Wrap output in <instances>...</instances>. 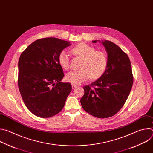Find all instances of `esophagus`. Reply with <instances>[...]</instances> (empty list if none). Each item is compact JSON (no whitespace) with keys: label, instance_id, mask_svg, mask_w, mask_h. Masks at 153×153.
I'll return each mask as SVG.
<instances>
[{"label":"esophagus","instance_id":"esophagus-1","mask_svg":"<svg viewBox=\"0 0 153 153\" xmlns=\"http://www.w3.org/2000/svg\"><path fill=\"white\" fill-rule=\"evenodd\" d=\"M71 86H72V88H73V89H74V88H76V87H77V86L76 85H74V84H72V85H71Z\"/></svg>","mask_w":153,"mask_h":153}]
</instances>
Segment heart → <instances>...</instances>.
<instances>
[{"label": "heart", "instance_id": "b5f03b06", "mask_svg": "<svg viewBox=\"0 0 153 153\" xmlns=\"http://www.w3.org/2000/svg\"><path fill=\"white\" fill-rule=\"evenodd\" d=\"M74 55L82 59L80 65V70L71 71L65 77L66 80L74 85H80L90 77L97 79L100 77L106 70L108 58L105 53L96 51V48L86 43H80L71 50ZM58 62L60 67L65 70L70 68V60L65 51L58 56Z\"/></svg>", "mask_w": 153, "mask_h": 153}]
</instances>
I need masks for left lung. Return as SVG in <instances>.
<instances>
[{
	"instance_id": "obj_1",
	"label": "left lung",
	"mask_w": 153,
	"mask_h": 153,
	"mask_svg": "<svg viewBox=\"0 0 153 153\" xmlns=\"http://www.w3.org/2000/svg\"><path fill=\"white\" fill-rule=\"evenodd\" d=\"M104 46L108 55V65L104 74L97 80L83 87L80 99L83 110L97 118H108L116 114L125 104L132 88L133 77L128 55L115 43L95 40Z\"/></svg>"
}]
</instances>
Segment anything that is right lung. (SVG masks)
I'll return each mask as SVG.
<instances>
[{"label": "right lung", "instance_id": "add662e5", "mask_svg": "<svg viewBox=\"0 0 153 153\" xmlns=\"http://www.w3.org/2000/svg\"><path fill=\"white\" fill-rule=\"evenodd\" d=\"M71 44L55 37L38 39L21 54L18 86L24 102L34 115L42 118L59 113L71 91L61 82L64 76L58 62L59 53Z\"/></svg>", "mask_w": 153, "mask_h": 153}]
</instances>
